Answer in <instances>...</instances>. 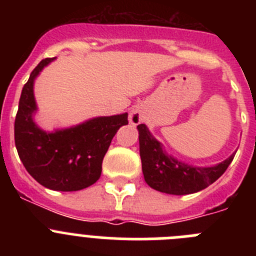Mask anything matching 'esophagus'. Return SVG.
Listing matches in <instances>:
<instances>
[{"label": "esophagus", "instance_id": "34e87169", "mask_svg": "<svg viewBox=\"0 0 256 256\" xmlns=\"http://www.w3.org/2000/svg\"><path fill=\"white\" fill-rule=\"evenodd\" d=\"M142 120H144V112H142L141 108L136 106V108H133L130 112V122L136 126V124L141 123Z\"/></svg>", "mask_w": 256, "mask_h": 256}]
</instances>
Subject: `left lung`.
Instances as JSON below:
<instances>
[{
  "label": "left lung",
  "instance_id": "1",
  "mask_svg": "<svg viewBox=\"0 0 256 256\" xmlns=\"http://www.w3.org/2000/svg\"><path fill=\"white\" fill-rule=\"evenodd\" d=\"M140 155L146 183L156 191L170 195H188L206 188L227 170L234 158L210 168H198L183 164L162 151L160 142L154 138L148 126L140 124Z\"/></svg>",
  "mask_w": 256,
  "mask_h": 256
}]
</instances>
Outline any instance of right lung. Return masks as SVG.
I'll use <instances>...</instances> for the list:
<instances>
[{"label":"right lung","mask_w":256,"mask_h":256,"mask_svg":"<svg viewBox=\"0 0 256 256\" xmlns=\"http://www.w3.org/2000/svg\"><path fill=\"white\" fill-rule=\"evenodd\" d=\"M55 58L42 60L24 84L15 118V146L32 177L55 191H79L97 182L102 160L112 137L128 114L94 118L83 124L47 133L33 122L37 110L33 83L36 76Z\"/></svg>","instance_id":"1"}]
</instances>
